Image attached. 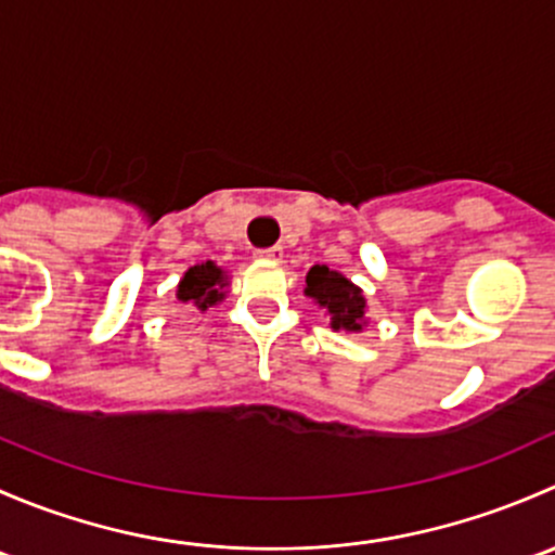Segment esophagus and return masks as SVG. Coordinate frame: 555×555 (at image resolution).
<instances>
[{"label": "esophagus", "instance_id": "34e87169", "mask_svg": "<svg viewBox=\"0 0 555 555\" xmlns=\"http://www.w3.org/2000/svg\"><path fill=\"white\" fill-rule=\"evenodd\" d=\"M255 257H260V260H282V246H268V249H257Z\"/></svg>", "mask_w": 555, "mask_h": 555}]
</instances>
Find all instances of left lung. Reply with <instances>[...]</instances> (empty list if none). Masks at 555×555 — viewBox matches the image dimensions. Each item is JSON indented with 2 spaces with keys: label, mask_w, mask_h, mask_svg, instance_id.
Wrapping results in <instances>:
<instances>
[{
  "label": "left lung",
  "mask_w": 555,
  "mask_h": 555,
  "mask_svg": "<svg viewBox=\"0 0 555 555\" xmlns=\"http://www.w3.org/2000/svg\"><path fill=\"white\" fill-rule=\"evenodd\" d=\"M306 295L317 300L330 313V327L360 333L365 327V298L344 273L330 271L327 266H313L306 273Z\"/></svg>",
  "instance_id": "left-lung-1"
}]
</instances>
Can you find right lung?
Returning <instances> with one entry per match:
<instances>
[{"mask_svg":"<svg viewBox=\"0 0 555 555\" xmlns=\"http://www.w3.org/2000/svg\"><path fill=\"white\" fill-rule=\"evenodd\" d=\"M225 271L211 260H206L184 271L182 282L177 287V300L179 304H193L198 311H206L209 306H217L225 298Z\"/></svg>","mask_w":555,"mask_h":555,"instance_id":"1","label":"right lung"}]
</instances>
